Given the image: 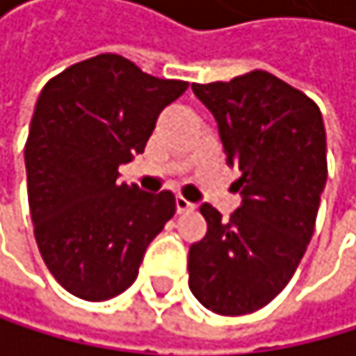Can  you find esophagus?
<instances>
[{"mask_svg": "<svg viewBox=\"0 0 356 356\" xmlns=\"http://www.w3.org/2000/svg\"><path fill=\"white\" fill-rule=\"evenodd\" d=\"M175 204H177V213H190V211H194V207H196L194 202H190V200L184 198V196H177Z\"/></svg>", "mask_w": 356, "mask_h": 356, "instance_id": "esophagus-1", "label": "esophagus"}]
</instances>
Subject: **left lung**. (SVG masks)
<instances>
[{"instance_id": "obj_1", "label": "left lung", "mask_w": 356, "mask_h": 356, "mask_svg": "<svg viewBox=\"0 0 356 356\" xmlns=\"http://www.w3.org/2000/svg\"><path fill=\"white\" fill-rule=\"evenodd\" d=\"M218 121L226 162L239 166L241 207L222 222L202 202L207 235L190 245L192 295L222 316L265 307L297 271L327 184V134L316 102L254 70L192 85Z\"/></svg>"}]
</instances>
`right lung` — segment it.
<instances>
[{
    "label": "right lung",
    "instance_id": "right-lung-1",
    "mask_svg": "<svg viewBox=\"0 0 356 356\" xmlns=\"http://www.w3.org/2000/svg\"><path fill=\"white\" fill-rule=\"evenodd\" d=\"M186 89L102 53L40 91L25 143L29 213L44 265L74 297L106 301L130 289L147 245L175 216L172 192H140L117 177Z\"/></svg>",
    "mask_w": 356,
    "mask_h": 356
}]
</instances>
